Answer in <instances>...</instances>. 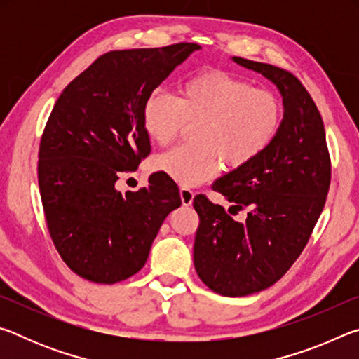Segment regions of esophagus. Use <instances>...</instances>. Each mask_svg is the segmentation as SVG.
Returning a JSON list of instances; mask_svg holds the SVG:
<instances>
[{
    "instance_id": "1",
    "label": "esophagus",
    "mask_w": 359,
    "mask_h": 359,
    "mask_svg": "<svg viewBox=\"0 0 359 359\" xmlns=\"http://www.w3.org/2000/svg\"><path fill=\"white\" fill-rule=\"evenodd\" d=\"M180 199H182V204L184 205H190L193 203V198H194V191L191 190V188L188 187H180Z\"/></svg>"
}]
</instances>
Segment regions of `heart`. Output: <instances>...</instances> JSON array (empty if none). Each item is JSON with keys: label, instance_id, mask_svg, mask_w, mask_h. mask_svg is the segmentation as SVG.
<instances>
[{"label": "heart", "instance_id": "heart-1", "mask_svg": "<svg viewBox=\"0 0 359 359\" xmlns=\"http://www.w3.org/2000/svg\"><path fill=\"white\" fill-rule=\"evenodd\" d=\"M282 120V102L272 90L220 69L188 77L175 98L151 93L142 107L145 133L158 145H169L187 125L194 126L193 144L154 160L156 171L185 187L214 177L222 161L238 169L257 160L278 135Z\"/></svg>", "mask_w": 359, "mask_h": 359}]
</instances>
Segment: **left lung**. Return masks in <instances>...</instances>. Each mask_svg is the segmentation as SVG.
Masks as SVG:
<instances>
[{
	"label": "left lung",
	"instance_id": "obj_1",
	"mask_svg": "<svg viewBox=\"0 0 359 359\" xmlns=\"http://www.w3.org/2000/svg\"><path fill=\"white\" fill-rule=\"evenodd\" d=\"M233 60L274 82L285 106L269 147L212 185L234 203L231 210H248L245 222H236L205 194L193 199L199 215L194 269L205 287L236 297L274 285L299 258L325 208L331 156L318 107L299 79L267 63Z\"/></svg>",
	"mask_w": 359,
	"mask_h": 359
}]
</instances>
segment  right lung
<instances>
[{"mask_svg":"<svg viewBox=\"0 0 359 359\" xmlns=\"http://www.w3.org/2000/svg\"><path fill=\"white\" fill-rule=\"evenodd\" d=\"M193 42L112 50L66 85L39 144L38 180L47 229L79 277L112 285L144 267L179 188L155 172L121 194L115 182L150 154L145 100L190 55Z\"/></svg>","mask_w":359,"mask_h":359,"instance_id":"add662e5","label":"right lung"}]
</instances>
